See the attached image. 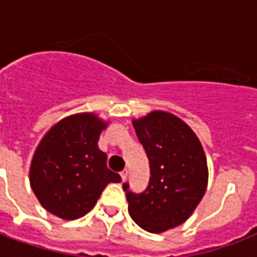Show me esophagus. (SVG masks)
Instances as JSON below:
<instances>
[{"instance_id":"1","label":"esophagus","mask_w":257,"mask_h":257,"mask_svg":"<svg viewBox=\"0 0 257 257\" xmlns=\"http://www.w3.org/2000/svg\"><path fill=\"white\" fill-rule=\"evenodd\" d=\"M120 176H121V180H122V181H125V180H126V177H128V171H126V169H124L122 172H120Z\"/></svg>"}]
</instances>
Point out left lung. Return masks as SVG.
Segmentation results:
<instances>
[{"label": "left lung", "mask_w": 257, "mask_h": 257, "mask_svg": "<svg viewBox=\"0 0 257 257\" xmlns=\"http://www.w3.org/2000/svg\"><path fill=\"white\" fill-rule=\"evenodd\" d=\"M149 160L151 179L141 193L122 185L133 221L151 233L183 224L203 199L208 184L207 157L195 132L179 117L155 110L133 120Z\"/></svg>", "instance_id": "8db88e82"}]
</instances>
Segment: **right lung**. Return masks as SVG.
I'll list each match as a JSON object with an SVG mask.
<instances>
[{
	"instance_id": "add662e5",
	"label": "right lung",
	"mask_w": 257,
	"mask_h": 257,
	"mask_svg": "<svg viewBox=\"0 0 257 257\" xmlns=\"http://www.w3.org/2000/svg\"><path fill=\"white\" fill-rule=\"evenodd\" d=\"M106 125L93 113H78L58 121L44 136L32 159L29 180L46 211L64 220L82 217L109 183H120L97 145Z\"/></svg>"
}]
</instances>
